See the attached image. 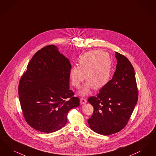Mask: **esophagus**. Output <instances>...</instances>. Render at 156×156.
<instances>
[{
	"label": "esophagus",
	"instance_id": "34e87169",
	"mask_svg": "<svg viewBox=\"0 0 156 156\" xmlns=\"http://www.w3.org/2000/svg\"><path fill=\"white\" fill-rule=\"evenodd\" d=\"M80 102L82 104H85L87 102V100L84 98H81L80 99Z\"/></svg>",
	"mask_w": 156,
	"mask_h": 156
}]
</instances>
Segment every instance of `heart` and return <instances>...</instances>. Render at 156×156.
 I'll return each instance as SVG.
<instances>
[{"mask_svg": "<svg viewBox=\"0 0 156 156\" xmlns=\"http://www.w3.org/2000/svg\"><path fill=\"white\" fill-rule=\"evenodd\" d=\"M78 62L79 66L70 68L69 77L72 84L78 88L84 75L86 83L80 91L81 95H87L91 87L100 89L108 83L112 72V61L108 53L100 49L91 51L83 55Z\"/></svg>", "mask_w": 156, "mask_h": 156, "instance_id": "obj_1", "label": "heart"}]
</instances>
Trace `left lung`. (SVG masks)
<instances>
[{"mask_svg": "<svg viewBox=\"0 0 156 156\" xmlns=\"http://www.w3.org/2000/svg\"><path fill=\"white\" fill-rule=\"evenodd\" d=\"M117 59L112 79L88 102L94 107L88 119L90 129L102 135L121 130L127 124L137 102L138 90L133 67L124 55L115 52Z\"/></svg>", "mask_w": 156, "mask_h": 156, "instance_id": "obj_1", "label": "left lung"}]
</instances>
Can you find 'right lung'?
<instances>
[{"label":"right lung","mask_w":156,"mask_h":156,"mask_svg":"<svg viewBox=\"0 0 156 156\" xmlns=\"http://www.w3.org/2000/svg\"><path fill=\"white\" fill-rule=\"evenodd\" d=\"M70 61L54 45L37 51L21 77L19 96L27 123L38 131L52 133L63 128L68 112L80 100L69 90Z\"/></svg>","instance_id":"obj_1"}]
</instances>
